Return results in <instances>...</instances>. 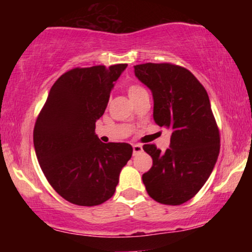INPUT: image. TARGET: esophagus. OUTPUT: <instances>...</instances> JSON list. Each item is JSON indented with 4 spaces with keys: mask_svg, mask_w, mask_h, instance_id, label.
<instances>
[{
    "mask_svg": "<svg viewBox=\"0 0 252 252\" xmlns=\"http://www.w3.org/2000/svg\"><path fill=\"white\" fill-rule=\"evenodd\" d=\"M142 150H143V148L141 144H134V146H132V152H134V155L138 154V153H141Z\"/></svg>",
    "mask_w": 252,
    "mask_h": 252,
    "instance_id": "1",
    "label": "esophagus"
}]
</instances>
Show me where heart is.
Here are the masks:
<instances>
[{
  "mask_svg": "<svg viewBox=\"0 0 252 252\" xmlns=\"http://www.w3.org/2000/svg\"><path fill=\"white\" fill-rule=\"evenodd\" d=\"M144 92H147V91L144 90L143 86L138 85V84H130V85L128 86V94H129V97L131 98V99H134L135 97L144 94Z\"/></svg>",
  "mask_w": 252,
  "mask_h": 252,
  "instance_id": "obj_1",
  "label": "heart"
}]
</instances>
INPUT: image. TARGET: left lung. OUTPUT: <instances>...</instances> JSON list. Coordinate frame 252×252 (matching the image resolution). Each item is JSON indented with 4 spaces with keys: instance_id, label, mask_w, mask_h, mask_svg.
Returning a JSON list of instances; mask_svg holds the SVG:
<instances>
[{
    "instance_id": "left-lung-1",
    "label": "left lung",
    "mask_w": 252,
    "mask_h": 252,
    "mask_svg": "<svg viewBox=\"0 0 252 252\" xmlns=\"http://www.w3.org/2000/svg\"><path fill=\"white\" fill-rule=\"evenodd\" d=\"M135 76L154 99V121L168 128L170 148L162 153L144 144L153 166L142 175L150 198L164 205L192 199L210 178L220 149V136L206 90L187 68L162 63L134 66Z\"/></svg>"
}]
</instances>
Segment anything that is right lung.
I'll use <instances>...</instances> for the list:
<instances>
[{"label": "right lung", "instance_id": "add662e5", "mask_svg": "<svg viewBox=\"0 0 252 252\" xmlns=\"http://www.w3.org/2000/svg\"><path fill=\"white\" fill-rule=\"evenodd\" d=\"M126 66L67 71L53 84L36 118L37 161L54 190L72 204L96 206L109 200L132 155L129 143H103L94 134L114 83Z\"/></svg>", "mask_w": 252, "mask_h": 252}]
</instances>
